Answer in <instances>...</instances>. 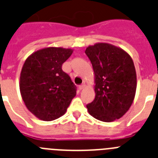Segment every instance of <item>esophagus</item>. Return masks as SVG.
<instances>
[{
  "instance_id": "34e87169",
  "label": "esophagus",
  "mask_w": 158,
  "mask_h": 158,
  "mask_svg": "<svg viewBox=\"0 0 158 158\" xmlns=\"http://www.w3.org/2000/svg\"><path fill=\"white\" fill-rule=\"evenodd\" d=\"M85 87H86V85H85L84 83H83V84H82V85H80V86H79V89H83Z\"/></svg>"
}]
</instances>
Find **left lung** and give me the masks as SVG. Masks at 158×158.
<instances>
[{"instance_id":"left-lung-1","label":"left lung","mask_w":158,"mask_h":158,"mask_svg":"<svg viewBox=\"0 0 158 158\" xmlns=\"http://www.w3.org/2000/svg\"><path fill=\"white\" fill-rule=\"evenodd\" d=\"M94 73L95 98L86 105L97 120L112 122L130 109L135 96L137 78L134 62L121 48L98 42L85 50Z\"/></svg>"}]
</instances>
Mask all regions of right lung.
<instances>
[{
    "instance_id": "obj_1",
    "label": "right lung",
    "mask_w": 158,
    "mask_h": 158,
    "mask_svg": "<svg viewBox=\"0 0 158 158\" xmlns=\"http://www.w3.org/2000/svg\"><path fill=\"white\" fill-rule=\"evenodd\" d=\"M73 49L43 48L30 55L19 77V89L28 110L44 121H52L66 113L76 88L62 64Z\"/></svg>"
}]
</instances>
